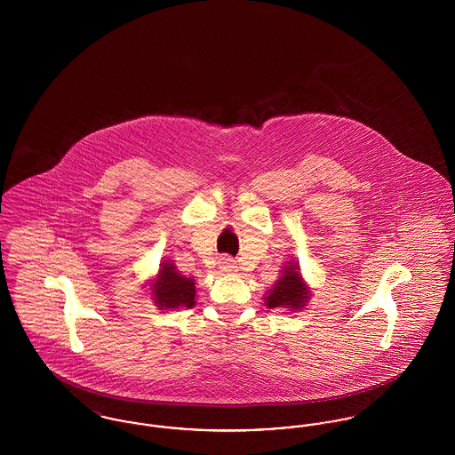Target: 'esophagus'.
<instances>
[{
	"label": "esophagus",
	"instance_id": "1",
	"mask_svg": "<svg viewBox=\"0 0 455 455\" xmlns=\"http://www.w3.org/2000/svg\"><path fill=\"white\" fill-rule=\"evenodd\" d=\"M218 267L221 273H235L237 271L235 260L232 259L230 256H221L218 260Z\"/></svg>",
	"mask_w": 455,
	"mask_h": 455
}]
</instances>
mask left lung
I'll return each mask as SVG.
<instances>
[{
  "label": "left lung",
  "instance_id": "1",
  "mask_svg": "<svg viewBox=\"0 0 455 455\" xmlns=\"http://www.w3.org/2000/svg\"><path fill=\"white\" fill-rule=\"evenodd\" d=\"M308 291L302 282V276L297 266H286L283 269L282 278L275 284L271 293L266 297V305L275 307H291L299 308L307 302Z\"/></svg>",
  "mask_w": 455,
  "mask_h": 455
}]
</instances>
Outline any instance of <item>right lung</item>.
I'll use <instances>...</instances> for the list:
<instances>
[{"label": "right lung", "mask_w": 455, "mask_h": 455, "mask_svg": "<svg viewBox=\"0 0 455 455\" xmlns=\"http://www.w3.org/2000/svg\"><path fill=\"white\" fill-rule=\"evenodd\" d=\"M152 291L155 302L162 308H189L195 305V282L179 275L171 262H162L160 275L156 283H153Z\"/></svg>", "instance_id": "right-lung-1"}]
</instances>
